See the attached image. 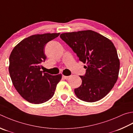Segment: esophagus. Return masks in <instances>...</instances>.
<instances>
[{"instance_id": "34e87169", "label": "esophagus", "mask_w": 133, "mask_h": 133, "mask_svg": "<svg viewBox=\"0 0 133 133\" xmlns=\"http://www.w3.org/2000/svg\"><path fill=\"white\" fill-rule=\"evenodd\" d=\"M63 77L65 79H69L70 78V76H65V75H63Z\"/></svg>"}]
</instances>
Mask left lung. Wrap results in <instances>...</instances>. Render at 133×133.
Listing matches in <instances>:
<instances>
[{
    "instance_id": "1",
    "label": "left lung",
    "mask_w": 133,
    "mask_h": 133,
    "mask_svg": "<svg viewBox=\"0 0 133 133\" xmlns=\"http://www.w3.org/2000/svg\"><path fill=\"white\" fill-rule=\"evenodd\" d=\"M60 37L84 64L87 72L79 76L82 84L74 89L77 97L95 102L112 89L118 79L120 61L116 48L108 38L91 30L63 33Z\"/></svg>"
}]
</instances>
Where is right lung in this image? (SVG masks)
Listing matches in <instances>:
<instances>
[{
	"label": "right lung",
	"instance_id": "right-lung-1",
	"mask_svg": "<svg viewBox=\"0 0 133 133\" xmlns=\"http://www.w3.org/2000/svg\"><path fill=\"white\" fill-rule=\"evenodd\" d=\"M60 33L37 34L22 40L13 48L9 70L12 84L28 102L41 104L52 97L62 75H52L41 71L46 59L44 45Z\"/></svg>",
	"mask_w": 133,
	"mask_h": 133
}]
</instances>
